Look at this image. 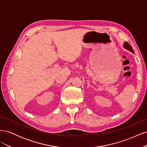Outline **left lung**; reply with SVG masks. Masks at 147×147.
I'll use <instances>...</instances> for the list:
<instances>
[{"label": "left lung", "mask_w": 147, "mask_h": 147, "mask_svg": "<svg viewBox=\"0 0 147 147\" xmlns=\"http://www.w3.org/2000/svg\"><path fill=\"white\" fill-rule=\"evenodd\" d=\"M123 47L125 49H126V50L132 52V53H134V50H133L132 47L130 45V44H129L127 42H124V45H123Z\"/></svg>", "instance_id": "1"}]
</instances>
